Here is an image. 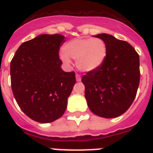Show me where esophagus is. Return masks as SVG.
Returning <instances> with one entry per match:
<instances>
[{"label": "esophagus", "instance_id": "esophagus-1", "mask_svg": "<svg viewBox=\"0 0 153 153\" xmlns=\"http://www.w3.org/2000/svg\"><path fill=\"white\" fill-rule=\"evenodd\" d=\"M76 81L77 82H80L81 81V77L79 74H76Z\"/></svg>", "mask_w": 153, "mask_h": 153}]
</instances>
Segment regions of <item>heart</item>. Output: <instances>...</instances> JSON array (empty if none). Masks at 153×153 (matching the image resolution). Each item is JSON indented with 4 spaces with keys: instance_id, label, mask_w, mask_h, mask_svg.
Returning a JSON list of instances; mask_svg holds the SVG:
<instances>
[{
    "instance_id": "obj_1",
    "label": "heart",
    "mask_w": 153,
    "mask_h": 153,
    "mask_svg": "<svg viewBox=\"0 0 153 153\" xmlns=\"http://www.w3.org/2000/svg\"><path fill=\"white\" fill-rule=\"evenodd\" d=\"M64 53L60 55L62 62L69 64V57L76 61L77 67L84 72L98 69L107 55L106 44L99 38H77L62 47Z\"/></svg>"
}]
</instances>
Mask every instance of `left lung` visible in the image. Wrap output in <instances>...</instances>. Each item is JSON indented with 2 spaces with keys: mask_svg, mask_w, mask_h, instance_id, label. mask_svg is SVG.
<instances>
[{
  "mask_svg": "<svg viewBox=\"0 0 153 153\" xmlns=\"http://www.w3.org/2000/svg\"><path fill=\"white\" fill-rule=\"evenodd\" d=\"M95 37L107 47L104 62L98 69L82 78L87 104L96 115L114 118L128 110L140 83L139 55L128 42L108 34Z\"/></svg>",
  "mask_w": 153,
  "mask_h": 153,
  "instance_id": "obj_1",
  "label": "left lung"
}]
</instances>
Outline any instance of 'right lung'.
<instances>
[{
  "label": "right lung",
  "mask_w": 153,
  "mask_h": 153,
  "mask_svg": "<svg viewBox=\"0 0 153 153\" xmlns=\"http://www.w3.org/2000/svg\"><path fill=\"white\" fill-rule=\"evenodd\" d=\"M62 35H40L24 42L10 64L11 86L18 105L30 118L49 123L64 114L75 73L61 68Z\"/></svg>",
  "instance_id": "obj_1"
}]
</instances>
